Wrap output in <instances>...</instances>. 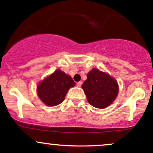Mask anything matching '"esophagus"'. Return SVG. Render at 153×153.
Returning <instances> with one entry per match:
<instances>
[{"label":"esophagus","instance_id":"esophagus-1","mask_svg":"<svg viewBox=\"0 0 153 153\" xmlns=\"http://www.w3.org/2000/svg\"><path fill=\"white\" fill-rule=\"evenodd\" d=\"M76 85H77V86H78V87H81V85H82V82H81V81L77 82Z\"/></svg>","mask_w":153,"mask_h":153}]
</instances>
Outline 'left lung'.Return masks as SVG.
<instances>
[{
  "mask_svg": "<svg viewBox=\"0 0 153 153\" xmlns=\"http://www.w3.org/2000/svg\"><path fill=\"white\" fill-rule=\"evenodd\" d=\"M82 88L89 103L97 108H105L111 105L119 91L116 80L97 69H92L87 74Z\"/></svg>",
  "mask_w": 153,
  "mask_h": 153,
  "instance_id": "left-lung-1",
  "label": "left lung"
}]
</instances>
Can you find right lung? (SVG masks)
<instances>
[{
    "mask_svg": "<svg viewBox=\"0 0 153 153\" xmlns=\"http://www.w3.org/2000/svg\"><path fill=\"white\" fill-rule=\"evenodd\" d=\"M75 85L70 75L58 70L38 85L37 94L45 105L56 106L63 102L68 90Z\"/></svg>",
    "mask_w": 153,
    "mask_h": 153,
    "instance_id": "obj_1",
    "label": "right lung"
}]
</instances>
